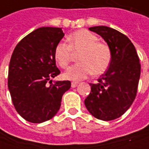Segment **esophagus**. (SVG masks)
<instances>
[{
	"label": "esophagus",
	"instance_id": "esophagus-1",
	"mask_svg": "<svg viewBox=\"0 0 149 149\" xmlns=\"http://www.w3.org/2000/svg\"><path fill=\"white\" fill-rule=\"evenodd\" d=\"M78 85V83H76V82H72L71 83V87L72 88H75L76 86Z\"/></svg>",
	"mask_w": 149,
	"mask_h": 149
}]
</instances>
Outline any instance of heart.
<instances>
[{"label":"heart","mask_w":149,"mask_h":149,"mask_svg":"<svg viewBox=\"0 0 149 149\" xmlns=\"http://www.w3.org/2000/svg\"><path fill=\"white\" fill-rule=\"evenodd\" d=\"M68 44L60 42L55 46L54 58L61 67L66 68L70 63L73 54H78L76 65L67 69L63 77L79 81L93 73L100 75L109 69L112 61V51L108 44L99 41L95 34L87 30H79L67 37Z\"/></svg>","instance_id":"obj_1"}]
</instances>
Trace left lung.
Returning <instances> with one entry per match:
<instances>
[{
	"instance_id": "obj_1",
	"label": "left lung",
	"mask_w": 149,
	"mask_h": 149,
	"mask_svg": "<svg viewBox=\"0 0 149 149\" xmlns=\"http://www.w3.org/2000/svg\"><path fill=\"white\" fill-rule=\"evenodd\" d=\"M89 31L100 35L109 45L112 61L84 100L88 111L96 118L110 121L122 116L137 95L141 65L134 45L125 35L108 26Z\"/></svg>"
}]
</instances>
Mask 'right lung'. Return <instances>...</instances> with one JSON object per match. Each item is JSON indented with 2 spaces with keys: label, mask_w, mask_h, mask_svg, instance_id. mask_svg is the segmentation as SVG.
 Here are the masks:
<instances>
[{
  "label": "right lung",
  "mask_w": 149,
  "mask_h": 149,
  "mask_svg": "<svg viewBox=\"0 0 149 149\" xmlns=\"http://www.w3.org/2000/svg\"><path fill=\"white\" fill-rule=\"evenodd\" d=\"M64 36L61 28H38L23 38L12 53L8 89L15 110L28 122L51 119L60 109L63 95L71 86L69 80L54 84L51 80L60 74L54 51Z\"/></svg>",
  "instance_id": "obj_1"
}]
</instances>
